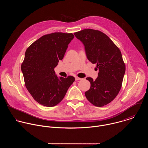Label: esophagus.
<instances>
[{
  "label": "esophagus",
  "instance_id": "obj_1",
  "mask_svg": "<svg viewBox=\"0 0 148 148\" xmlns=\"http://www.w3.org/2000/svg\"><path fill=\"white\" fill-rule=\"evenodd\" d=\"M82 79H81V78H80V77H75V80L76 81H77V80H82Z\"/></svg>",
  "mask_w": 148,
  "mask_h": 148
}]
</instances>
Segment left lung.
<instances>
[{
    "label": "left lung",
    "instance_id": "obj_1",
    "mask_svg": "<svg viewBox=\"0 0 148 148\" xmlns=\"http://www.w3.org/2000/svg\"><path fill=\"white\" fill-rule=\"evenodd\" d=\"M84 45L87 59L99 68L95 80L86 79L90 83L85 92L88 100L93 105L101 107L113 101L121 88L125 72V65L119 48L103 32L85 29L74 33Z\"/></svg>",
    "mask_w": 148,
    "mask_h": 148
}]
</instances>
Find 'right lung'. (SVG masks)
Instances as JSON below:
<instances>
[{"label": "right lung", "instance_id": "1", "mask_svg": "<svg viewBox=\"0 0 148 148\" xmlns=\"http://www.w3.org/2000/svg\"><path fill=\"white\" fill-rule=\"evenodd\" d=\"M73 38L72 33H52L42 36L25 51L21 66L25 85L34 100L42 106L58 104L75 82L72 76L58 77L54 71Z\"/></svg>", "mask_w": 148, "mask_h": 148}]
</instances>
